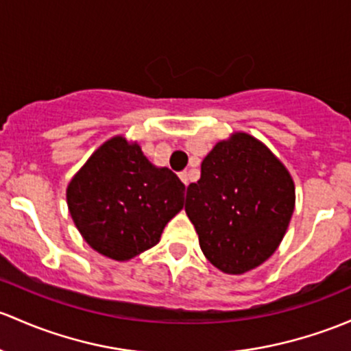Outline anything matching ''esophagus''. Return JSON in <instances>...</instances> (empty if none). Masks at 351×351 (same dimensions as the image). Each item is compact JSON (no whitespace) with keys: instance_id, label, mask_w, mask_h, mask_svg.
<instances>
[{"instance_id":"34e87169","label":"esophagus","mask_w":351,"mask_h":351,"mask_svg":"<svg viewBox=\"0 0 351 351\" xmlns=\"http://www.w3.org/2000/svg\"><path fill=\"white\" fill-rule=\"evenodd\" d=\"M180 178H182V182L188 186V183H190V171H182L180 173Z\"/></svg>"}]
</instances>
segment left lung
Instances as JSON below:
<instances>
[{"label":"left lung","instance_id":"1","mask_svg":"<svg viewBox=\"0 0 351 351\" xmlns=\"http://www.w3.org/2000/svg\"><path fill=\"white\" fill-rule=\"evenodd\" d=\"M185 210L202 252L227 274H243L274 254L294 210V183L256 138L217 143L202 176L186 188Z\"/></svg>","mask_w":351,"mask_h":351}]
</instances>
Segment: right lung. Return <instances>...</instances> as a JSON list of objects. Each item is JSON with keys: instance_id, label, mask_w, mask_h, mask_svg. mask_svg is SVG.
Listing matches in <instances>:
<instances>
[{"instance_id": "add662e5", "label": "right lung", "mask_w": 351, "mask_h": 351, "mask_svg": "<svg viewBox=\"0 0 351 351\" xmlns=\"http://www.w3.org/2000/svg\"><path fill=\"white\" fill-rule=\"evenodd\" d=\"M185 185L156 168L124 138L104 143L67 188L70 215L92 249L114 261L156 245L165 225L183 208Z\"/></svg>"}]
</instances>
